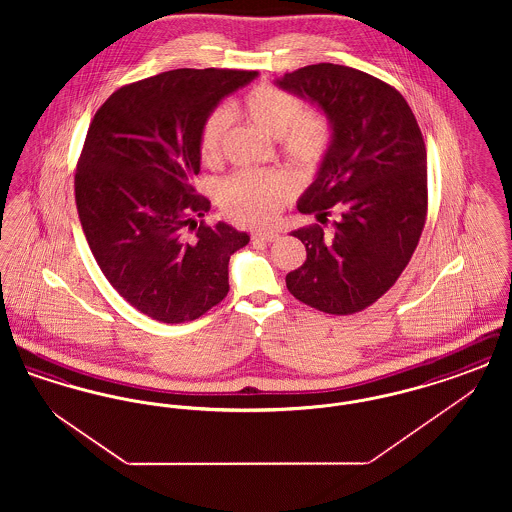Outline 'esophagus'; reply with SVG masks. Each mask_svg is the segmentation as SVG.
<instances>
[{"label":"esophagus","mask_w":512,"mask_h":512,"mask_svg":"<svg viewBox=\"0 0 512 512\" xmlns=\"http://www.w3.org/2000/svg\"><path fill=\"white\" fill-rule=\"evenodd\" d=\"M251 240L253 242H276L278 240V234L276 232H255V234H251Z\"/></svg>","instance_id":"esophagus-1"}]
</instances>
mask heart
Listing matches in <instances>:
<instances>
[{"label": "heart", "instance_id": "b5f03b06", "mask_svg": "<svg viewBox=\"0 0 512 512\" xmlns=\"http://www.w3.org/2000/svg\"><path fill=\"white\" fill-rule=\"evenodd\" d=\"M238 111L268 136L278 138L295 169L311 172L322 165L334 144V124L324 111L305 109L303 101L272 84H259L238 101ZM230 117L213 109L199 126L197 151L205 165L222 157ZM293 194V182L280 171H240L222 182L219 203L230 219L247 226H265L278 217Z\"/></svg>", "mask_w": 512, "mask_h": 512}]
</instances>
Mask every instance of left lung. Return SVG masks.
I'll use <instances>...</instances> for the list:
<instances>
[{
	"label": "left lung",
	"instance_id": "obj_1",
	"mask_svg": "<svg viewBox=\"0 0 512 512\" xmlns=\"http://www.w3.org/2000/svg\"><path fill=\"white\" fill-rule=\"evenodd\" d=\"M311 99L334 124V144L301 213L340 220L293 230L307 259L288 272L295 299L328 315H353L397 282L409 265L428 213L426 146L405 98L372 74L318 63L278 80Z\"/></svg>",
	"mask_w": 512,
	"mask_h": 512
}]
</instances>
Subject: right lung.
Returning a JSON list of instances; mask_svg holds the SVG:
<instances>
[{"label":"right lung","mask_w":512,"mask_h":512,"mask_svg":"<svg viewBox=\"0 0 512 512\" xmlns=\"http://www.w3.org/2000/svg\"><path fill=\"white\" fill-rule=\"evenodd\" d=\"M257 71L176 69L113 92L90 122L74 174L84 236L109 284L146 317L180 324L228 293L245 232L203 217L192 186L197 134L220 99Z\"/></svg>","instance_id":"obj_1"}]
</instances>
